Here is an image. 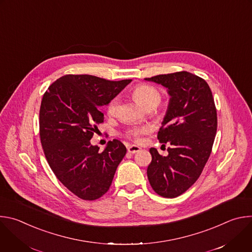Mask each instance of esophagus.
Instances as JSON below:
<instances>
[{"instance_id":"esophagus-1","label":"esophagus","mask_w":252,"mask_h":252,"mask_svg":"<svg viewBox=\"0 0 252 252\" xmlns=\"http://www.w3.org/2000/svg\"><path fill=\"white\" fill-rule=\"evenodd\" d=\"M140 150H141V149H140L139 147L134 146V145L127 147V152H128L129 154H135V153H138V152H140Z\"/></svg>"}]
</instances>
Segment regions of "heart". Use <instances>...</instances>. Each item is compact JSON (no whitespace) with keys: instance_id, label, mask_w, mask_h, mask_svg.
<instances>
[{"instance_id":"1","label":"heart","mask_w":252,"mask_h":252,"mask_svg":"<svg viewBox=\"0 0 252 252\" xmlns=\"http://www.w3.org/2000/svg\"><path fill=\"white\" fill-rule=\"evenodd\" d=\"M132 96L135 99V101L141 105L142 107H150V106H156L159 103L160 98H161V94L158 88H156L155 86L149 85V84H139L137 86H135L132 90ZM119 97H115L113 98L109 104L106 106V111L109 115H115L118 106H119ZM148 131V128H137V129H132L130 130L127 135L128 137L134 139V140H139V137L141 134L146 133Z\"/></svg>"}]
</instances>
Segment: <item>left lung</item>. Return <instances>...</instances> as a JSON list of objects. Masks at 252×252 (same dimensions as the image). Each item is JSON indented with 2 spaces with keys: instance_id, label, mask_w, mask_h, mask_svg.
<instances>
[{
  "instance_id": "obj_1",
  "label": "left lung",
  "mask_w": 252,
  "mask_h": 252,
  "mask_svg": "<svg viewBox=\"0 0 252 252\" xmlns=\"http://www.w3.org/2000/svg\"><path fill=\"white\" fill-rule=\"evenodd\" d=\"M145 80L163 86L170 95L158 138L171 148L166 157L152 148L147 172L158 195L174 198L197 181L208 160L218 129L217 109L207 83L189 71Z\"/></svg>"
}]
</instances>
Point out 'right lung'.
I'll return each instance as SVG.
<instances>
[{
  "label": "right lung",
  "instance_id": "obj_1",
  "mask_svg": "<svg viewBox=\"0 0 252 252\" xmlns=\"http://www.w3.org/2000/svg\"><path fill=\"white\" fill-rule=\"evenodd\" d=\"M130 82L65 75L44 94L40 136L46 158L59 181L82 199H97L110 189L126 154L118 139L99 152L91 138L104 120L99 106L109 104Z\"/></svg>",
  "mask_w": 252,
  "mask_h": 252
}]
</instances>
